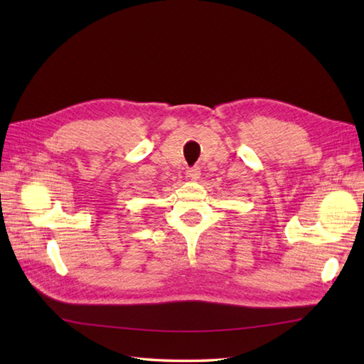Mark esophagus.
Wrapping results in <instances>:
<instances>
[{"instance_id":"1","label":"esophagus","mask_w":364,"mask_h":364,"mask_svg":"<svg viewBox=\"0 0 364 364\" xmlns=\"http://www.w3.org/2000/svg\"><path fill=\"white\" fill-rule=\"evenodd\" d=\"M186 175H188V178H191V180H197V178H200V168L192 167V168L188 170Z\"/></svg>"}]
</instances>
